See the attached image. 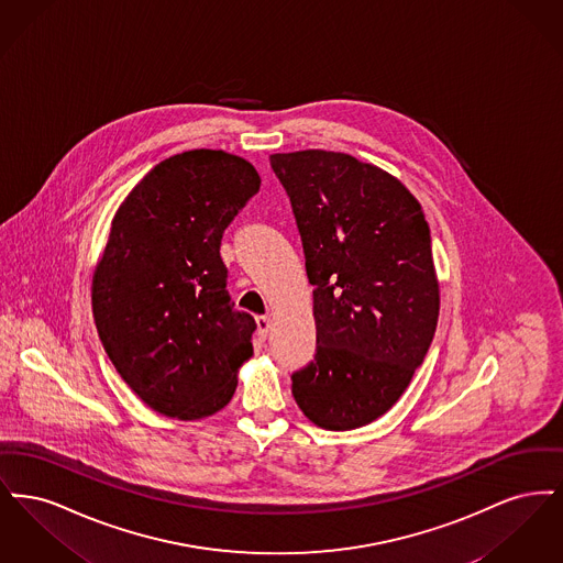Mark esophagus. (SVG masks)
<instances>
[{
  "label": "esophagus",
  "instance_id": "esophagus-1",
  "mask_svg": "<svg viewBox=\"0 0 563 563\" xmlns=\"http://www.w3.org/2000/svg\"><path fill=\"white\" fill-rule=\"evenodd\" d=\"M257 333L262 340L269 335V317H257Z\"/></svg>",
  "mask_w": 563,
  "mask_h": 563
}]
</instances>
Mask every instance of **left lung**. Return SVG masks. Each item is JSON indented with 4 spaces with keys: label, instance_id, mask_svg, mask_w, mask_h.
<instances>
[{
    "label": "left lung",
    "instance_id": "obj_1",
    "mask_svg": "<svg viewBox=\"0 0 563 563\" xmlns=\"http://www.w3.org/2000/svg\"><path fill=\"white\" fill-rule=\"evenodd\" d=\"M314 287L317 354L291 375L317 427L352 430L384 416L422 365L439 283L420 202L399 179L349 154H272Z\"/></svg>",
    "mask_w": 563,
    "mask_h": 563
}]
</instances>
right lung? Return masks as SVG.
I'll use <instances>...</instances> for the list:
<instances>
[{"instance_id":"right-lung-1","label":"right lung","mask_w":563,"mask_h":563,"mask_svg":"<svg viewBox=\"0 0 563 563\" xmlns=\"http://www.w3.org/2000/svg\"><path fill=\"white\" fill-rule=\"evenodd\" d=\"M260 186L241 156L191 150L156 164L111 221L92 314L115 372L162 416H213L253 356L257 324L230 301L219 246Z\"/></svg>"}]
</instances>
